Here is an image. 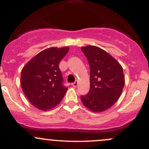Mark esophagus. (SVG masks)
<instances>
[{
	"label": "esophagus",
	"mask_w": 149,
	"mask_h": 149,
	"mask_svg": "<svg viewBox=\"0 0 149 149\" xmlns=\"http://www.w3.org/2000/svg\"><path fill=\"white\" fill-rule=\"evenodd\" d=\"M77 85H78V82L77 81H75V82H74V83H72V86H73V87H77Z\"/></svg>",
	"instance_id": "34e87169"
}]
</instances>
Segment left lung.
<instances>
[{
    "instance_id": "left-lung-1",
    "label": "left lung",
    "mask_w": 149,
    "mask_h": 149,
    "mask_svg": "<svg viewBox=\"0 0 149 149\" xmlns=\"http://www.w3.org/2000/svg\"><path fill=\"white\" fill-rule=\"evenodd\" d=\"M90 65V91L81 96L86 108L93 112H103L111 108L122 94L125 79L122 65L100 47H81Z\"/></svg>"
}]
</instances>
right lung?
<instances>
[{
  "label": "right lung",
  "mask_w": 149,
  "mask_h": 149,
  "mask_svg": "<svg viewBox=\"0 0 149 149\" xmlns=\"http://www.w3.org/2000/svg\"><path fill=\"white\" fill-rule=\"evenodd\" d=\"M68 50V47L44 49L22 69V90L31 104L38 109H51L63 98L68 88L63 85L58 65Z\"/></svg>",
  "instance_id": "1"
}]
</instances>
